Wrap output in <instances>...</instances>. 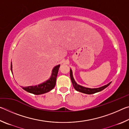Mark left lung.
Listing matches in <instances>:
<instances>
[{"label": "left lung", "instance_id": "left-lung-1", "mask_svg": "<svg viewBox=\"0 0 129 129\" xmlns=\"http://www.w3.org/2000/svg\"><path fill=\"white\" fill-rule=\"evenodd\" d=\"M70 76H71V79L72 81V84H73L74 88H75L77 91H80V92H81V93H85V94H94V93H95L97 92H99V91L104 90V89H105L106 87H108L109 85L111 84V82H109V84H108L107 85H105L100 87V88H99L91 89V88H86V87L82 86L81 85H80L77 84V83H76V82L75 81V79H74V78L73 77L72 71L71 69V70H70Z\"/></svg>", "mask_w": 129, "mask_h": 129}]
</instances>
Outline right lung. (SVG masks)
<instances>
[{
	"label": "right lung",
	"instance_id": "add662e5",
	"mask_svg": "<svg viewBox=\"0 0 129 129\" xmlns=\"http://www.w3.org/2000/svg\"><path fill=\"white\" fill-rule=\"evenodd\" d=\"M60 65H58L54 67L52 70V75L51 77L49 80H47L46 81L44 82L42 84H39L38 85L35 86H21L24 90L28 91V92L34 94L36 95L42 94L48 92L53 89L56 85V78L57 76L58 69H59ZM11 70L12 73V62L11 64Z\"/></svg>",
	"mask_w": 129,
	"mask_h": 129
}]
</instances>
